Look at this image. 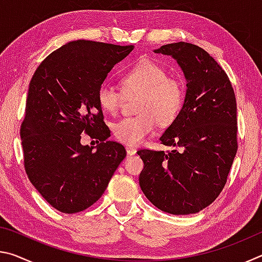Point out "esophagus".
Listing matches in <instances>:
<instances>
[{
    "label": "esophagus",
    "mask_w": 262,
    "mask_h": 262,
    "mask_svg": "<svg viewBox=\"0 0 262 262\" xmlns=\"http://www.w3.org/2000/svg\"><path fill=\"white\" fill-rule=\"evenodd\" d=\"M126 150H127V154L130 155V156H134V155L136 154V149L132 148V147H126Z\"/></svg>",
    "instance_id": "1"
}]
</instances>
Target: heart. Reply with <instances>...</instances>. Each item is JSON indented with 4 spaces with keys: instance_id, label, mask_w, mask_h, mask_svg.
I'll return each mask as SVG.
<instances>
[{
    "instance_id": "b5f03b06",
    "label": "heart",
    "mask_w": 262,
    "mask_h": 262,
    "mask_svg": "<svg viewBox=\"0 0 262 262\" xmlns=\"http://www.w3.org/2000/svg\"><path fill=\"white\" fill-rule=\"evenodd\" d=\"M122 89L108 81L98 88L97 98L100 107L108 114H117L126 96L139 95L135 117L121 119L113 126L115 139L128 145H137L154 133L157 123L168 126L173 122L185 103L184 83L168 76L161 64L144 59L122 74Z\"/></svg>"
}]
</instances>
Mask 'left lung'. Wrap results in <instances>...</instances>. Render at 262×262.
Returning <instances> with one entry per match:
<instances>
[{
  "mask_svg": "<svg viewBox=\"0 0 262 262\" xmlns=\"http://www.w3.org/2000/svg\"><path fill=\"white\" fill-rule=\"evenodd\" d=\"M155 52L177 60L187 90L178 118L161 136V143L174 149L137 151L144 163L140 186L162 211L195 214L227 184L238 149L236 96L227 73L201 47L181 41Z\"/></svg>",
  "mask_w": 262,
  "mask_h": 262,
  "instance_id": "left-lung-1",
  "label": "left lung"
}]
</instances>
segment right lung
I'll return each mask as SVG.
<instances>
[{
	"instance_id": "1",
	"label": "right lung",
	"mask_w": 262,
	"mask_h": 262,
	"mask_svg": "<svg viewBox=\"0 0 262 262\" xmlns=\"http://www.w3.org/2000/svg\"><path fill=\"white\" fill-rule=\"evenodd\" d=\"M133 50V45L70 41L33 74L20 126L24 167L56 210L74 214L94 205L126 157L122 144L107 141L111 134L97 92ZM83 132L101 141L96 152L80 144Z\"/></svg>"
}]
</instances>
